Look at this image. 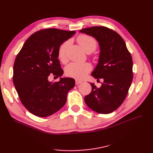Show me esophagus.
Masks as SVG:
<instances>
[{
	"label": "esophagus",
	"mask_w": 153,
	"mask_h": 153,
	"mask_svg": "<svg viewBox=\"0 0 153 153\" xmlns=\"http://www.w3.org/2000/svg\"><path fill=\"white\" fill-rule=\"evenodd\" d=\"M82 82L80 81V80H75V84H76V85L80 84H81Z\"/></svg>",
	"instance_id": "34e87169"
}]
</instances>
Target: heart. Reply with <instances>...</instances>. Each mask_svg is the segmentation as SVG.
Wrapping results in <instances>:
<instances>
[{
  "instance_id": "b5f03b06",
  "label": "heart",
  "mask_w": 153,
  "mask_h": 153,
  "mask_svg": "<svg viewBox=\"0 0 153 153\" xmlns=\"http://www.w3.org/2000/svg\"><path fill=\"white\" fill-rule=\"evenodd\" d=\"M76 40L78 44L87 53H91L94 52L97 47V41L96 39L91 36L81 34L78 36ZM69 45V41H65L61 45L58 49V58L62 62H64L66 60V53ZM91 69L92 66L88 62H71L66 67L65 72L66 75L69 76L76 78V79H82Z\"/></svg>"
}]
</instances>
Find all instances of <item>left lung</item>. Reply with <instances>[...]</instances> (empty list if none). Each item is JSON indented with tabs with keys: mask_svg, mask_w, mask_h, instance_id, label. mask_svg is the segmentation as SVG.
<instances>
[{
	"mask_svg": "<svg viewBox=\"0 0 153 153\" xmlns=\"http://www.w3.org/2000/svg\"><path fill=\"white\" fill-rule=\"evenodd\" d=\"M98 42L100 52L91 75L103 83L97 88L90 83L92 91L84 100L95 112L107 114L119 107L127 96L133 80V61L124 41L116 32L105 27H92L80 30Z\"/></svg>",
	"mask_w": 153,
	"mask_h": 153,
	"instance_id": "left-lung-1",
	"label": "left lung"
}]
</instances>
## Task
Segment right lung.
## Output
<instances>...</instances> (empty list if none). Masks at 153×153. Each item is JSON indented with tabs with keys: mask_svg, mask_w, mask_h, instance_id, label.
Wrapping results in <instances>:
<instances>
[{
	"mask_svg": "<svg viewBox=\"0 0 153 153\" xmlns=\"http://www.w3.org/2000/svg\"><path fill=\"white\" fill-rule=\"evenodd\" d=\"M75 31L57 29L41 30L27 39L13 66V84L22 103L36 116L45 117L65 105L68 91L75 86L71 78L49 82L50 74L61 76L63 70L58 59V49Z\"/></svg>",
	"mask_w": 153,
	"mask_h": 153,
	"instance_id": "add662e5",
	"label": "right lung"
}]
</instances>
